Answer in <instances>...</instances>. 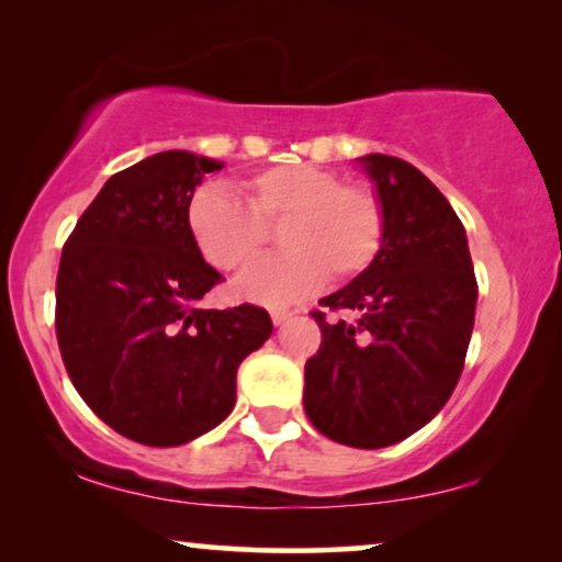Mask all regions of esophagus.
<instances>
[{
    "mask_svg": "<svg viewBox=\"0 0 562 562\" xmlns=\"http://www.w3.org/2000/svg\"><path fill=\"white\" fill-rule=\"evenodd\" d=\"M294 317V312H289V310H279V306H273L271 310V319H273V325L276 327H281V325H286V322Z\"/></svg>",
    "mask_w": 562,
    "mask_h": 562,
    "instance_id": "1",
    "label": "esophagus"
}]
</instances>
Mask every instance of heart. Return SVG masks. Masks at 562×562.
<instances>
[{"label": "heart", "mask_w": 562, "mask_h": 562, "mask_svg": "<svg viewBox=\"0 0 562 562\" xmlns=\"http://www.w3.org/2000/svg\"><path fill=\"white\" fill-rule=\"evenodd\" d=\"M245 202L220 183L191 196L187 220L199 250L222 271L248 266L268 229L281 225L286 252L250 266L235 281L237 296L283 306L310 296L322 281H350L373 266L386 237V214L371 189L342 183L329 168L281 164L243 183Z\"/></svg>", "instance_id": "1"}]
</instances>
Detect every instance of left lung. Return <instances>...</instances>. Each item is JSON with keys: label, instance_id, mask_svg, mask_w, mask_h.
Here are the masks:
<instances>
[{"label": "left lung", "instance_id": "1", "mask_svg": "<svg viewBox=\"0 0 562 562\" xmlns=\"http://www.w3.org/2000/svg\"><path fill=\"white\" fill-rule=\"evenodd\" d=\"M386 214L371 268L319 299L356 319L319 322L322 345L304 366V409L329 440L389 448L448 404L473 335V260L463 222L419 168L368 153L356 158Z\"/></svg>", "mask_w": 562, "mask_h": 562}]
</instances>
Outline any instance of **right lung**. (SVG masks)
I'll return each mask as SVG.
<instances>
[{"label":"right lung","instance_id":"1","mask_svg":"<svg viewBox=\"0 0 562 562\" xmlns=\"http://www.w3.org/2000/svg\"><path fill=\"white\" fill-rule=\"evenodd\" d=\"M222 160L164 150L114 173L76 222L56 281V335L76 391L104 425L150 448L210 432L235 406L237 368L273 333L266 310H202L222 276L187 210Z\"/></svg>","mask_w":562,"mask_h":562}]
</instances>
